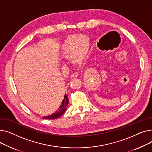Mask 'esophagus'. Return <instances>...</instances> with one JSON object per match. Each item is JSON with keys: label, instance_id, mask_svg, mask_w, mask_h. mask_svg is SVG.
Listing matches in <instances>:
<instances>
[{"label": "esophagus", "instance_id": "esophagus-1", "mask_svg": "<svg viewBox=\"0 0 152 152\" xmlns=\"http://www.w3.org/2000/svg\"><path fill=\"white\" fill-rule=\"evenodd\" d=\"M78 76H79V74H78L77 72H75V73H73V74L71 75V78H73V77H77Z\"/></svg>", "mask_w": 152, "mask_h": 152}]
</instances>
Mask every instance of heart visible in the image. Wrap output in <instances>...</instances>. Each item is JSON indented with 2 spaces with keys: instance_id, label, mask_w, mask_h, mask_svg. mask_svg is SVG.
<instances>
[{
  "instance_id": "heart-1",
  "label": "heart",
  "mask_w": 152,
  "mask_h": 152,
  "mask_svg": "<svg viewBox=\"0 0 152 152\" xmlns=\"http://www.w3.org/2000/svg\"><path fill=\"white\" fill-rule=\"evenodd\" d=\"M88 50V41L84 36H72L69 37L62 47L65 56H72L76 61H81Z\"/></svg>"
}]
</instances>
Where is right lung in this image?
I'll use <instances>...</instances> for the list:
<instances>
[{
  "instance_id": "add662e5",
  "label": "right lung",
  "mask_w": 152,
  "mask_h": 152,
  "mask_svg": "<svg viewBox=\"0 0 152 152\" xmlns=\"http://www.w3.org/2000/svg\"><path fill=\"white\" fill-rule=\"evenodd\" d=\"M68 102H69V100H68V95H65V96H64V99L61 102V105H60V106L59 107L58 110L56 111L54 113L52 114L51 115L44 116L43 118L47 119H54L58 118L64 113H65V111H66V110L67 108Z\"/></svg>"
}]
</instances>
